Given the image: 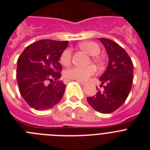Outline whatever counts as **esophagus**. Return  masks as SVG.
<instances>
[{
  "label": "esophagus",
  "instance_id": "obj_1",
  "mask_svg": "<svg viewBox=\"0 0 150 150\" xmlns=\"http://www.w3.org/2000/svg\"><path fill=\"white\" fill-rule=\"evenodd\" d=\"M76 81L78 82L79 83H80L81 85H83V86H86V85L87 84V82H84V81H79V80H76Z\"/></svg>",
  "mask_w": 150,
  "mask_h": 150
}]
</instances>
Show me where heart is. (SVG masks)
I'll return each mask as SVG.
<instances>
[{"instance_id":"1","label":"heart","mask_w":150,"mask_h":150,"mask_svg":"<svg viewBox=\"0 0 150 150\" xmlns=\"http://www.w3.org/2000/svg\"><path fill=\"white\" fill-rule=\"evenodd\" d=\"M79 48L81 50L86 52L88 55L93 56L92 60L95 63L98 65H101L103 64V61L97 55L100 53V49L97 43L91 41L88 42H83L79 45ZM71 55L72 52L70 48L66 49L62 52L61 55L60 61L62 64L64 66H67L70 64L71 62ZM96 73V68L94 66H88L86 67H73L66 70L64 72V76L70 79H75V80H79V81H85L87 80L91 76L95 75Z\"/></svg>"}]
</instances>
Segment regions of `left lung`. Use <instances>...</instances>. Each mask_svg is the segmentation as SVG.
Here are the masks:
<instances>
[{"label":"left lung","mask_w":150,"mask_h":150,"mask_svg":"<svg viewBox=\"0 0 150 150\" xmlns=\"http://www.w3.org/2000/svg\"><path fill=\"white\" fill-rule=\"evenodd\" d=\"M98 40L109 57L107 70L99 79L104 90L87 98V101L94 110L107 114L121 107L128 98L133 83L134 66L129 55L118 43L107 38Z\"/></svg>","instance_id":"8db88e82"}]
</instances>
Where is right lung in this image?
<instances>
[{
	"instance_id": "add662e5",
	"label": "right lung",
	"mask_w": 150,
	"mask_h": 150,
	"mask_svg": "<svg viewBox=\"0 0 150 150\" xmlns=\"http://www.w3.org/2000/svg\"><path fill=\"white\" fill-rule=\"evenodd\" d=\"M68 41L42 40L28 46L17 61L16 78L21 95L37 110L52 108L63 97L61 55ZM52 83L48 84V82Z\"/></svg>"
}]
</instances>
